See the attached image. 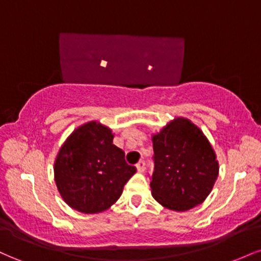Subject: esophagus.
Instances as JSON below:
<instances>
[{"label":"esophagus","instance_id":"obj_1","mask_svg":"<svg viewBox=\"0 0 261 261\" xmlns=\"http://www.w3.org/2000/svg\"><path fill=\"white\" fill-rule=\"evenodd\" d=\"M136 168H137V172H140V173L145 172V168H146V164H145V162H143V161H140L139 163L136 164Z\"/></svg>","mask_w":261,"mask_h":261}]
</instances>
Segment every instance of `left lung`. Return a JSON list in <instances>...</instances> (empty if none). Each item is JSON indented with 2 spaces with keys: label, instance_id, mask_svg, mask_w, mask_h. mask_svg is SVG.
I'll use <instances>...</instances> for the list:
<instances>
[{
  "label": "left lung",
  "instance_id": "obj_1",
  "mask_svg": "<svg viewBox=\"0 0 261 261\" xmlns=\"http://www.w3.org/2000/svg\"><path fill=\"white\" fill-rule=\"evenodd\" d=\"M152 196L166 208L187 211L205 201L218 176L216 153L187 118H175L152 136Z\"/></svg>",
  "mask_w": 261,
  "mask_h": 261
}]
</instances>
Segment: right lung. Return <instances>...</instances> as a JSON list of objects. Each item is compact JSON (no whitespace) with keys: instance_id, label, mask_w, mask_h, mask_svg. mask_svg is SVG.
<instances>
[{"instance_id":"1","label":"right lung","mask_w":261,"mask_h":261,"mask_svg":"<svg viewBox=\"0 0 261 261\" xmlns=\"http://www.w3.org/2000/svg\"><path fill=\"white\" fill-rule=\"evenodd\" d=\"M113 139L109 127L89 121L77 127L60 148L54 175L60 195L71 208L82 214L106 211L136 173Z\"/></svg>"}]
</instances>
